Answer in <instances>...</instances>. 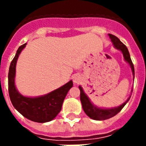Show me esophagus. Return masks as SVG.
<instances>
[{
  "label": "esophagus",
  "mask_w": 146,
  "mask_h": 146,
  "mask_svg": "<svg viewBox=\"0 0 146 146\" xmlns=\"http://www.w3.org/2000/svg\"><path fill=\"white\" fill-rule=\"evenodd\" d=\"M80 80H81V78L79 75H75L73 76V82L76 84V83H79L80 82Z\"/></svg>",
  "instance_id": "1"
}]
</instances>
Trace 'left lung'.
Wrapping results in <instances>:
<instances>
[{
  "label": "left lung",
  "instance_id": "8db88e82",
  "mask_svg": "<svg viewBox=\"0 0 146 146\" xmlns=\"http://www.w3.org/2000/svg\"><path fill=\"white\" fill-rule=\"evenodd\" d=\"M108 35L113 47L117 50L121 51V53L123 54V58H124V60L130 66L134 80L135 71H134V66L131 60V58H130L129 50L126 47V45L123 44L117 37H116V36H114L113 35H111V34H108ZM79 89L80 90V101H81V103H82L83 111H85V113H86V115L88 117H89L91 119L95 120H107V119H109V118L115 116L117 113H119L122 110L123 108L126 105L127 102H129V98L131 97V96H129L127 99V101L124 103H123L122 104H120V106L115 107V108H99V107L95 105L91 102L90 98L87 96L86 94L85 93V92L83 91V89H82L81 86H79ZM131 92H133V90Z\"/></svg>",
  "mask_w": 146,
  "mask_h": 146
}]
</instances>
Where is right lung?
Masks as SVG:
<instances>
[{
    "label": "right lung",
    "mask_w": 146,
    "mask_h": 146,
    "mask_svg": "<svg viewBox=\"0 0 146 146\" xmlns=\"http://www.w3.org/2000/svg\"><path fill=\"white\" fill-rule=\"evenodd\" d=\"M26 45V43L18 48L9 68L8 90L10 101L16 110L29 120L37 123L49 122L54 119L61 110L64 98L73 87V81L70 80L65 85L44 96L27 97L19 93L15 85L16 66L18 57Z\"/></svg>",
    "instance_id": "1"
}]
</instances>
